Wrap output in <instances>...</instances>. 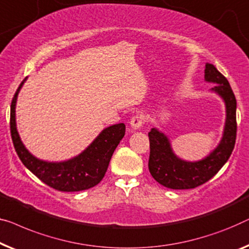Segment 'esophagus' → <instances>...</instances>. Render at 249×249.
I'll use <instances>...</instances> for the list:
<instances>
[{
    "instance_id": "34e87169",
    "label": "esophagus",
    "mask_w": 249,
    "mask_h": 249,
    "mask_svg": "<svg viewBox=\"0 0 249 249\" xmlns=\"http://www.w3.org/2000/svg\"><path fill=\"white\" fill-rule=\"evenodd\" d=\"M145 122V116L142 114H136L130 119V128L132 130H139Z\"/></svg>"
}]
</instances>
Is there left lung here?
<instances>
[{
    "label": "left lung",
    "instance_id": "obj_1",
    "mask_svg": "<svg viewBox=\"0 0 249 249\" xmlns=\"http://www.w3.org/2000/svg\"><path fill=\"white\" fill-rule=\"evenodd\" d=\"M204 81L214 83L210 91L223 100L226 121L220 142L208 156L196 161H187L173 151L171 142L164 132L153 128L148 133L150 155L148 168L153 178L173 190L194 189L213 178L227 163L236 142L237 102L229 82L212 64H205Z\"/></svg>",
    "mask_w": 249,
    "mask_h": 249
}]
</instances>
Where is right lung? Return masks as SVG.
Returning a JSON list of instances; mask_svg holds the SVG:
<instances>
[{
    "label": "right lung",
    "instance_id": "add662e5",
    "mask_svg": "<svg viewBox=\"0 0 249 249\" xmlns=\"http://www.w3.org/2000/svg\"><path fill=\"white\" fill-rule=\"evenodd\" d=\"M26 81L27 77L13 96L10 113L11 137L18 156L24 166L45 184L62 192H77L99 184L106 175L114 150L124 138L125 125L118 124L103 129L80 155L68 160L47 161L39 160L26 148L17 129V99Z\"/></svg>",
    "mask_w": 249,
    "mask_h": 249
}]
</instances>
